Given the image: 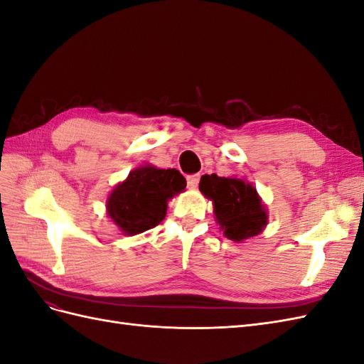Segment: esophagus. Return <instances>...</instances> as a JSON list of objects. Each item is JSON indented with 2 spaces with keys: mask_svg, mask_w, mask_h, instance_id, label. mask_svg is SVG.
<instances>
[{
  "mask_svg": "<svg viewBox=\"0 0 364 364\" xmlns=\"http://www.w3.org/2000/svg\"><path fill=\"white\" fill-rule=\"evenodd\" d=\"M199 181H200V174L186 176V183H188L190 188H196V186L199 185Z\"/></svg>",
  "mask_w": 364,
  "mask_h": 364,
  "instance_id": "34e87169",
  "label": "esophagus"
}]
</instances>
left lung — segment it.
<instances>
[{
  "mask_svg": "<svg viewBox=\"0 0 364 364\" xmlns=\"http://www.w3.org/2000/svg\"><path fill=\"white\" fill-rule=\"evenodd\" d=\"M199 188L214 200L215 217L228 238L243 241L258 235L267 225L266 209L250 183L234 178H218L213 173L202 176Z\"/></svg>",
  "mask_w": 364,
  "mask_h": 364,
  "instance_id": "obj_1",
  "label": "left lung"
}]
</instances>
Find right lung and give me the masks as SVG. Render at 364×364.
Wrapping results in <instances>:
<instances>
[{
  "mask_svg": "<svg viewBox=\"0 0 364 364\" xmlns=\"http://www.w3.org/2000/svg\"><path fill=\"white\" fill-rule=\"evenodd\" d=\"M186 186L176 170L150 167L130 171L109 196L107 214L127 235H136L158 226L167 214V200Z\"/></svg>",
  "mask_w": 364,
  "mask_h": 364,
  "instance_id": "right-lung-1",
  "label": "right lung"
}]
</instances>
